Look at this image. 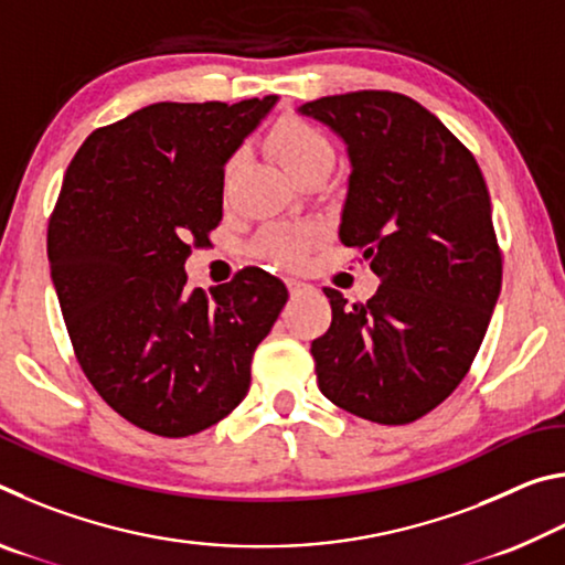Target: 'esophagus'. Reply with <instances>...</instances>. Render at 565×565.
<instances>
[{
	"instance_id": "34e87169",
	"label": "esophagus",
	"mask_w": 565,
	"mask_h": 565,
	"mask_svg": "<svg viewBox=\"0 0 565 565\" xmlns=\"http://www.w3.org/2000/svg\"><path fill=\"white\" fill-rule=\"evenodd\" d=\"M286 284H289V294H291V296H299V294H303L306 289H309V284H303V281H299V279H289Z\"/></svg>"
}]
</instances>
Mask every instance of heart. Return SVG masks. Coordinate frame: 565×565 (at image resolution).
I'll return each instance as SVG.
<instances>
[{
    "mask_svg": "<svg viewBox=\"0 0 565 565\" xmlns=\"http://www.w3.org/2000/svg\"><path fill=\"white\" fill-rule=\"evenodd\" d=\"M269 147L294 181L321 161H333L329 139L313 124L299 117H284L276 121L269 131ZM309 244L311 236L301 228H274V232L262 236L259 252L269 256L271 262L299 264Z\"/></svg>",
    "mask_w": 565,
    "mask_h": 565,
    "instance_id": "b5f03b06",
    "label": "heart"
}]
</instances>
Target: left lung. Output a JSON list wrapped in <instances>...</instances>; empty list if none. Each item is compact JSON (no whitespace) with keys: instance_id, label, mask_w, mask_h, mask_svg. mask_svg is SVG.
Returning a JSON list of instances; mask_svg holds the SVG:
<instances>
[{"instance_id":"obj_1","label":"left lung","mask_w":565,"mask_h":565,"mask_svg":"<svg viewBox=\"0 0 565 565\" xmlns=\"http://www.w3.org/2000/svg\"><path fill=\"white\" fill-rule=\"evenodd\" d=\"M347 145L339 238L381 286L311 343L321 394L374 424H411L471 369L501 294L491 196L476 159L438 117L394 92H353L296 109Z\"/></svg>"}]
</instances>
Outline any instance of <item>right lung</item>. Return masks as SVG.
Segmentation results:
<instances>
[{
    "label": "right lung",
    "instance_id": "obj_1",
    "mask_svg": "<svg viewBox=\"0 0 565 565\" xmlns=\"http://www.w3.org/2000/svg\"><path fill=\"white\" fill-rule=\"evenodd\" d=\"M276 102L149 104L92 131L64 174L46 254L66 331L97 394L149 434L232 414L289 299L256 266L209 294L184 271L222 222L224 164Z\"/></svg>",
    "mask_w": 565,
    "mask_h": 565
}]
</instances>
